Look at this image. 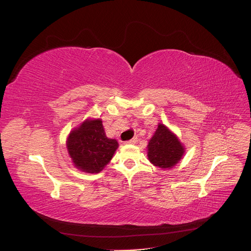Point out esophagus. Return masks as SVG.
I'll return each mask as SVG.
<instances>
[{"label":"esophagus","instance_id":"34e87169","mask_svg":"<svg viewBox=\"0 0 251 251\" xmlns=\"http://www.w3.org/2000/svg\"><path fill=\"white\" fill-rule=\"evenodd\" d=\"M138 140H137V138L136 137H134V138H132L131 140H128V141H126V144H135L136 142H137Z\"/></svg>","mask_w":251,"mask_h":251}]
</instances>
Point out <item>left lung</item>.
Wrapping results in <instances>:
<instances>
[{"instance_id": "8db88e82", "label": "left lung", "mask_w": 251, "mask_h": 251, "mask_svg": "<svg viewBox=\"0 0 251 251\" xmlns=\"http://www.w3.org/2000/svg\"><path fill=\"white\" fill-rule=\"evenodd\" d=\"M185 153V148L177 135L163 124H159L155 134L148 144L150 162L162 170L174 168Z\"/></svg>"}]
</instances>
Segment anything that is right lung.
I'll use <instances>...</instances> for the list:
<instances>
[{
    "instance_id": "right-lung-1",
    "label": "right lung",
    "mask_w": 251,
    "mask_h": 251,
    "mask_svg": "<svg viewBox=\"0 0 251 251\" xmlns=\"http://www.w3.org/2000/svg\"><path fill=\"white\" fill-rule=\"evenodd\" d=\"M66 147L75 168L97 174L111 161L118 142L107 137L101 119L87 118L68 135Z\"/></svg>"
}]
</instances>
